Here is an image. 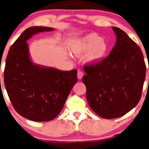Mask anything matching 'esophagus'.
Wrapping results in <instances>:
<instances>
[{
  "label": "esophagus",
  "mask_w": 149,
  "mask_h": 149,
  "mask_svg": "<svg viewBox=\"0 0 149 149\" xmlns=\"http://www.w3.org/2000/svg\"><path fill=\"white\" fill-rule=\"evenodd\" d=\"M77 74H78V79H82L83 76H84V72L81 71V70H79Z\"/></svg>",
  "instance_id": "obj_1"
}]
</instances>
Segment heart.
<instances>
[{
    "label": "heart",
    "mask_w": 149,
    "mask_h": 149,
    "mask_svg": "<svg viewBox=\"0 0 149 149\" xmlns=\"http://www.w3.org/2000/svg\"><path fill=\"white\" fill-rule=\"evenodd\" d=\"M70 49L76 56H81L88 52L86 61L95 63L99 61L104 57L109 49V46L104 39L101 38L96 33H92L72 43Z\"/></svg>",
    "instance_id": "obj_1"
}]
</instances>
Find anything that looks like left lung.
<instances>
[{"label": "left lung", "instance_id": "1", "mask_svg": "<svg viewBox=\"0 0 149 149\" xmlns=\"http://www.w3.org/2000/svg\"><path fill=\"white\" fill-rule=\"evenodd\" d=\"M112 29L115 46L105 58L85 64L83 77L89 106L107 119L123 116L139 103L146 70L140 47L121 29Z\"/></svg>", "mask_w": 149, "mask_h": 149}]
</instances>
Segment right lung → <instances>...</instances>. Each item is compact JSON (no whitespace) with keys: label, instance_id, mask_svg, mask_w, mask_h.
Segmentation results:
<instances>
[{"label":"right lung","instance_id":"add662e5","mask_svg":"<svg viewBox=\"0 0 149 149\" xmlns=\"http://www.w3.org/2000/svg\"><path fill=\"white\" fill-rule=\"evenodd\" d=\"M53 30L43 26L25 30L6 58L4 84L10 102L18 113L33 121L54 119L78 81L76 69L44 68L30 60L26 40L37 33Z\"/></svg>","mask_w":149,"mask_h":149}]
</instances>
